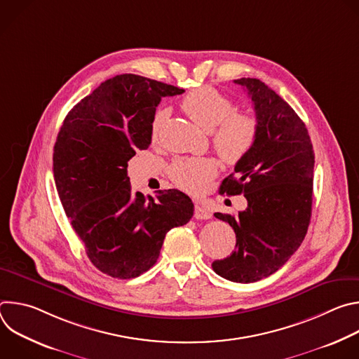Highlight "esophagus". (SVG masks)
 I'll return each mask as SVG.
<instances>
[{"label": "esophagus", "mask_w": 359, "mask_h": 359, "mask_svg": "<svg viewBox=\"0 0 359 359\" xmlns=\"http://www.w3.org/2000/svg\"><path fill=\"white\" fill-rule=\"evenodd\" d=\"M210 217H212V215L208 212V209L203 208V204L197 201L196 206H194V219H197V220H208Z\"/></svg>", "instance_id": "1"}]
</instances>
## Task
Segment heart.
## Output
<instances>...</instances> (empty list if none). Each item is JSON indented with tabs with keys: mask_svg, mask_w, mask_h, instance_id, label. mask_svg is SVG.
<instances>
[{
	"mask_svg": "<svg viewBox=\"0 0 359 359\" xmlns=\"http://www.w3.org/2000/svg\"><path fill=\"white\" fill-rule=\"evenodd\" d=\"M183 112L201 129L212 132L219 156L227 163H237L251 149L257 136V122L248 114L234 112V104L213 86H201L186 93L180 102ZM165 114L151 121V136L162 126ZM217 173L212 159H182L170 168V177L180 189L198 193Z\"/></svg>",
	"mask_w": 359,
	"mask_h": 359,
	"instance_id": "heart-1",
	"label": "heart"
}]
</instances>
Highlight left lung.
I'll return each instance as SVG.
<instances>
[{"mask_svg": "<svg viewBox=\"0 0 359 359\" xmlns=\"http://www.w3.org/2000/svg\"><path fill=\"white\" fill-rule=\"evenodd\" d=\"M254 105L257 136L220 186L244 194L237 216L215 213L236 233V250L212 267L234 283H254L281 269L302 243L313 206L314 150L304 122L287 102L255 78L236 79Z\"/></svg>", "mask_w": 359, "mask_h": 359, "instance_id": "8db88e82", "label": "left lung"}]
</instances>
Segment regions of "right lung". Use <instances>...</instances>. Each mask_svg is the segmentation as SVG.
<instances>
[{
    "mask_svg": "<svg viewBox=\"0 0 359 359\" xmlns=\"http://www.w3.org/2000/svg\"><path fill=\"white\" fill-rule=\"evenodd\" d=\"M173 85L123 74L102 82L69 111L54 146L64 210L90 263L114 278H135L159 259L166 233L194 212L176 189L147 198L130 189L128 162L151 142V121Z\"/></svg>",
    "mask_w": 359,
    "mask_h": 359,
    "instance_id": "1",
    "label": "right lung"
}]
</instances>
